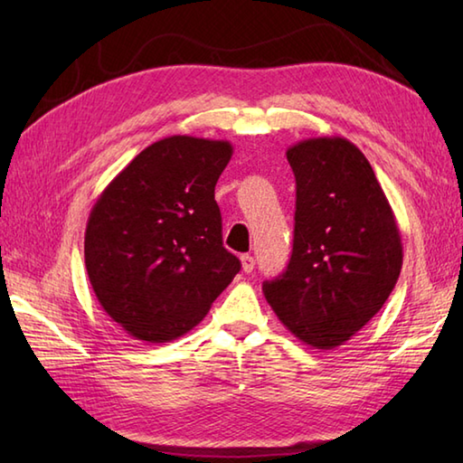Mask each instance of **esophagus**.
<instances>
[{"instance_id":"obj_1","label":"esophagus","mask_w":463,"mask_h":463,"mask_svg":"<svg viewBox=\"0 0 463 463\" xmlns=\"http://www.w3.org/2000/svg\"><path fill=\"white\" fill-rule=\"evenodd\" d=\"M241 264H242V270L244 272H252L254 259L250 257V254H241Z\"/></svg>"}]
</instances>
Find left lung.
<instances>
[{
  "label": "left lung",
  "mask_w": 463,
  "mask_h": 463,
  "mask_svg": "<svg viewBox=\"0 0 463 463\" xmlns=\"http://www.w3.org/2000/svg\"><path fill=\"white\" fill-rule=\"evenodd\" d=\"M287 159L297 179L292 257L262 292L300 342L332 350L394 290L400 229L368 159L348 139L312 137L288 146Z\"/></svg>",
  "instance_id": "obj_1"
}]
</instances>
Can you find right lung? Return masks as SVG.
I'll return each instance as SVG.
<instances>
[{"instance_id":"right-lung-1","label":"right lung","mask_w":463,"mask_h":463,"mask_svg":"<svg viewBox=\"0 0 463 463\" xmlns=\"http://www.w3.org/2000/svg\"><path fill=\"white\" fill-rule=\"evenodd\" d=\"M229 141L173 135L105 186L85 231V267L103 310L135 340L163 344L199 324L241 270L222 247L214 184Z\"/></svg>"}]
</instances>
